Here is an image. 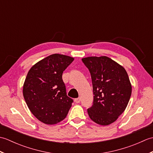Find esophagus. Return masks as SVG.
<instances>
[{"mask_svg": "<svg viewBox=\"0 0 153 153\" xmlns=\"http://www.w3.org/2000/svg\"><path fill=\"white\" fill-rule=\"evenodd\" d=\"M75 102H76V103H79L80 101H81V98H77V99H75Z\"/></svg>", "mask_w": 153, "mask_h": 153, "instance_id": "1", "label": "esophagus"}]
</instances>
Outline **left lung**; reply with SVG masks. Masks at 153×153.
Wrapping results in <instances>:
<instances>
[{"label":"left lung","mask_w":153,"mask_h":153,"mask_svg":"<svg viewBox=\"0 0 153 153\" xmlns=\"http://www.w3.org/2000/svg\"><path fill=\"white\" fill-rule=\"evenodd\" d=\"M82 60L92 79L94 99L92 106L87 109L89 118L99 125L108 126L124 112L130 99L131 85L128 73L105 56Z\"/></svg>","instance_id":"1"}]
</instances>
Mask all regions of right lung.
Returning a JSON list of instances; mask_svg holds the SVG:
<instances>
[{"label": "right lung", "mask_w": 153, "mask_h": 153, "mask_svg": "<svg viewBox=\"0 0 153 153\" xmlns=\"http://www.w3.org/2000/svg\"><path fill=\"white\" fill-rule=\"evenodd\" d=\"M74 58L51 54L29 70L23 95L29 109L45 124L53 125L66 118L73 100L67 96L62 73Z\"/></svg>", "instance_id": "obj_1"}]
</instances>
